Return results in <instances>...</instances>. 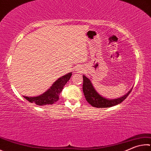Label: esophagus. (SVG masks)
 <instances>
[{"instance_id": "1", "label": "esophagus", "mask_w": 151, "mask_h": 151, "mask_svg": "<svg viewBox=\"0 0 151 151\" xmlns=\"http://www.w3.org/2000/svg\"><path fill=\"white\" fill-rule=\"evenodd\" d=\"M82 70H83V68H82L81 67H77L75 69V71H77V72H78V73L82 72Z\"/></svg>"}]
</instances>
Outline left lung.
I'll return each mask as SVG.
<instances>
[{"instance_id":"obj_1","label":"left lung","mask_w":151,"mask_h":151,"mask_svg":"<svg viewBox=\"0 0 151 151\" xmlns=\"http://www.w3.org/2000/svg\"><path fill=\"white\" fill-rule=\"evenodd\" d=\"M83 93L86 100L90 105L95 108H109L120 104L127 98L132 90L131 88L127 94L116 99H108L102 96L94 88L90 78L83 75Z\"/></svg>"}]
</instances>
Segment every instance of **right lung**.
<instances>
[{
  "label": "right lung",
  "instance_id": "1",
  "mask_svg": "<svg viewBox=\"0 0 151 151\" xmlns=\"http://www.w3.org/2000/svg\"><path fill=\"white\" fill-rule=\"evenodd\" d=\"M71 75H72V73H69L59 78L55 82H54L52 86L42 94L33 97L23 96V97L29 102L35 103L38 106H45L49 104L52 105L59 100L60 93L61 92L65 85L69 81Z\"/></svg>",
  "mask_w": 151,
  "mask_h": 151
}]
</instances>
